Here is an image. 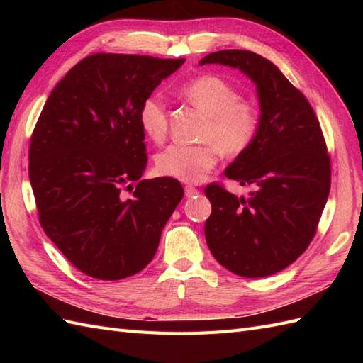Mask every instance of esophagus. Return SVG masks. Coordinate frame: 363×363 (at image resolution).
I'll list each match as a JSON object with an SVG mask.
<instances>
[{
	"label": "esophagus",
	"mask_w": 363,
	"mask_h": 363,
	"mask_svg": "<svg viewBox=\"0 0 363 363\" xmlns=\"http://www.w3.org/2000/svg\"><path fill=\"white\" fill-rule=\"evenodd\" d=\"M184 190H186V196H189V198H194L195 195L199 194L198 189H195L194 186H186V189H184Z\"/></svg>",
	"instance_id": "esophagus-1"
}]
</instances>
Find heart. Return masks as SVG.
<instances>
[{
    "label": "heart",
    "mask_w": 363,
    "mask_h": 363,
    "mask_svg": "<svg viewBox=\"0 0 363 363\" xmlns=\"http://www.w3.org/2000/svg\"><path fill=\"white\" fill-rule=\"evenodd\" d=\"M189 104L206 115L199 145H169L156 159L160 174L182 182H199L217 165L220 154L240 157L256 142L262 125L259 106L240 98V91L217 74H201L179 89ZM138 120L143 133L152 142L162 143L168 135V109L157 95L145 98Z\"/></svg>",
    "instance_id": "obj_1"
}]
</instances>
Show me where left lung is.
I'll return each mask as SVG.
<instances>
[{
	"mask_svg": "<svg viewBox=\"0 0 363 363\" xmlns=\"http://www.w3.org/2000/svg\"><path fill=\"white\" fill-rule=\"evenodd\" d=\"M242 70L254 81L262 125L256 142L226 168L250 186L237 198L218 182L204 233L213 257L243 277L272 276L293 264L317 234L330 189V157L311 103L273 62L246 50L211 52L199 62Z\"/></svg>",
	"mask_w": 363,
	"mask_h": 363,
	"instance_id": "obj_1",
	"label": "left lung"
}]
</instances>
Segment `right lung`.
I'll list each match as a JSON object with an SVG mask.
<instances>
[{
  "instance_id": "right-lung-1",
  "label": "right lung",
  "mask_w": 363,
  "mask_h": 363,
  "mask_svg": "<svg viewBox=\"0 0 363 363\" xmlns=\"http://www.w3.org/2000/svg\"><path fill=\"white\" fill-rule=\"evenodd\" d=\"M184 60L90 54L52 89L35 123L29 181L38 221L72 265L95 279L142 272L184 196L173 177L140 181L148 157L138 120L143 99Z\"/></svg>"
}]
</instances>
